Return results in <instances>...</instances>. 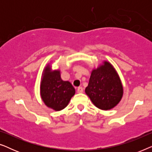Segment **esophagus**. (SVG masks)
<instances>
[{"label":"esophagus","instance_id":"34e87169","mask_svg":"<svg viewBox=\"0 0 152 152\" xmlns=\"http://www.w3.org/2000/svg\"><path fill=\"white\" fill-rule=\"evenodd\" d=\"M83 92V88L82 86H80L77 88V93H82Z\"/></svg>","mask_w":152,"mask_h":152}]
</instances>
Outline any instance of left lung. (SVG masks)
Returning a JSON list of instances; mask_svg holds the SVG:
<instances>
[{
    "mask_svg": "<svg viewBox=\"0 0 152 152\" xmlns=\"http://www.w3.org/2000/svg\"><path fill=\"white\" fill-rule=\"evenodd\" d=\"M85 93L101 110H110L119 104L123 96V86L118 72L109 61H103L96 68H93Z\"/></svg>",
    "mask_w": 152,
    "mask_h": 152,
    "instance_id": "obj_1",
    "label": "left lung"
}]
</instances>
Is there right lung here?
Here are the masks:
<instances>
[{
    "label": "right lung",
    "instance_id": "add662e5",
    "mask_svg": "<svg viewBox=\"0 0 152 152\" xmlns=\"http://www.w3.org/2000/svg\"><path fill=\"white\" fill-rule=\"evenodd\" d=\"M50 61L43 68L40 83V96L44 104L55 111L67 107L75 89L68 81L61 77L59 69L53 70Z\"/></svg>",
    "mask_w": 152,
    "mask_h": 152
}]
</instances>
